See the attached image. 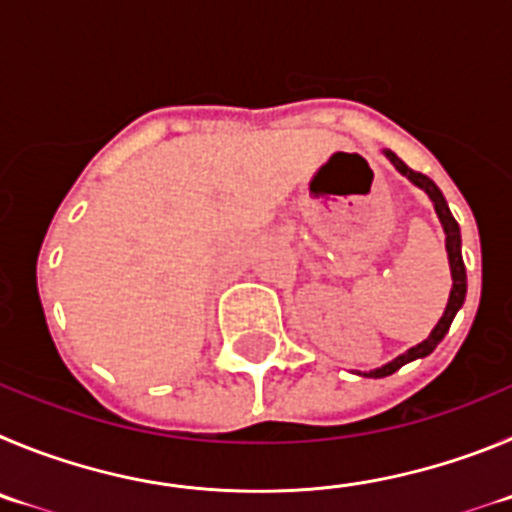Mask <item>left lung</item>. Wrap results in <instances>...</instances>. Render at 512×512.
I'll return each instance as SVG.
<instances>
[{
    "label": "left lung",
    "instance_id": "1",
    "mask_svg": "<svg viewBox=\"0 0 512 512\" xmlns=\"http://www.w3.org/2000/svg\"><path fill=\"white\" fill-rule=\"evenodd\" d=\"M382 155H385V158L395 165V170H398L400 176H405L408 181L413 183V186L421 188L428 199H431V204H434V211H436V216H439V222H441V227H444V234H446V255H449V267H451V290H449V301H446V308H444V316H441L439 324L431 329V334H428L423 342H418L416 347H411L408 352L398 354V357L390 359V362H385L382 367H375V370H367V372L357 370V375L375 377V380L377 377L393 375V372H398L400 367L408 365V362H413V359H423L434 352V349L439 347L441 339L446 336V331H449L451 321H454V316L459 313V308H462L464 298H467V270H464V260H462V232H459L457 219L451 216L444 193L439 191V186H436L431 178L408 168V165H405L395 153H390V150H382Z\"/></svg>",
    "mask_w": 512,
    "mask_h": 512
}]
</instances>
